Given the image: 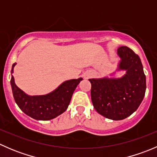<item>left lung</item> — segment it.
<instances>
[{"mask_svg": "<svg viewBox=\"0 0 157 157\" xmlns=\"http://www.w3.org/2000/svg\"><path fill=\"white\" fill-rule=\"evenodd\" d=\"M120 58L113 73L100 78L89 79L91 99L96 112L109 119L122 120L134 113L143 101L146 91V76L140 58L131 48L121 46ZM118 72H124L115 78Z\"/></svg>", "mask_w": 157, "mask_h": 157, "instance_id": "1", "label": "left lung"}]
</instances>
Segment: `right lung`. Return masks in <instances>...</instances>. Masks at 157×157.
Returning <instances> with one entry per match:
<instances>
[{"mask_svg": "<svg viewBox=\"0 0 157 157\" xmlns=\"http://www.w3.org/2000/svg\"><path fill=\"white\" fill-rule=\"evenodd\" d=\"M11 69L10 84L16 103L26 115L39 121H48L61 115L67 110L77 85L83 78L66 80L51 93L45 95L29 96L16 85L13 68Z\"/></svg>", "mask_w": 157, "mask_h": 157, "instance_id": "obj_1", "label": "right lung"}]
</instances>
